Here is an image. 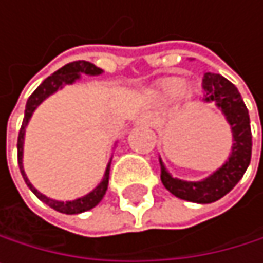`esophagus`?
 Segmentation results:
<instances>
[{"label":"esophagus","mask_w":263,"mask_h":263,"mask_svg":"<svg viewBox=\"0 0 263 263\" xmlns=\"http://www.w3.org/2000/svg\"><path fill=\"white\" fill-rule=\"evenodd\" d=\"M138 124H146V125H149V124H152V116L151 114H141L139 117H138Z\"/></svg>","instance_id":"esophagus-1"}]
</instances>
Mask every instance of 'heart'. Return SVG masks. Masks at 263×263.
<instances>
[{"instance_id": "heart-1", "label": "heart", "mask_w": 263, "mask_h": 263, "mask_svg": "<svg viewBox=\"0 0 263 263\" xmlns=\"http://www.w3.org/2000/svg\"><path fill=\"white\" fill-rule=\"evenodd\" d=\"M186 90H188V86L179 77H167L158 83V94L164 99L174 97L176 94L183 96L186 94Z\"/></svg>"}]
</instances>
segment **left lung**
<instances>
[{
  "label": "left lung",
  "instance_id": "obj_1",
  "mask_svg": "<svg viewBox=\"0 0 263 263\" xmlns=\"http://www.w3.org/2000/svg\"><path fill=\"white\" fill-rule=\"evenodd\" d=\"M202 87L205 92V102L215 103L231 125L234 144L228 161L218 171L201 182H186L171 176L163 161L161 166V182L164 188L174 196L190 202L210 204L222 196H226L243 177L245 171L251 161L253 151V135L249 125V114L246 105L238 92V89L224 77L218 73H205L202 78Z\"/></svg>",
  "mask_w": 263,
  "mask_h": 263
}]
</instances>
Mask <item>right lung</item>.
Instances as JSON below:
<instances>
[{
	"label": "right lung",
	"mask_w": 263,
	"mask_h": 263,
	"mask_svg": "<svg viewBox=\"0 0 263 263\" xmlns=\"http://www.w3.org/2000/svg\"><path fill=\"white\" fill-rule=\"evenodd\" d=\"M103 70L99 69L97 65L90 64L87 61H75L70 64H65L64 67H61L59 70H56L51 77L45 78L42 81V84L39 86L34 92L31 94V97L26 102V109H25V117H23V124L18 133V141H17V149H18V166H20V173L26 182V185L29 186V190L37 196L39 199L42 202H45L47 205H50L51 209H54L56 212L65 213V215H77V213H83L87 212L90 209H94L102 199L108 190V179H109V164L105 171V177L103 180L99 183V186L96 190H92L89 194L83 196V198H78L75 201H67V202H61V201H54L47 198L45 194L39 193L31 182L28 180L26 174H25V169H23V141H25V128L31 119V116L34 112V109L41 105L47 97H50L51 94H54L58 89H61L64 84H72L75 80L80 78V73H86V75H100Z\"/></svg>",
	"instance_id": "1"
}]
</instances>
